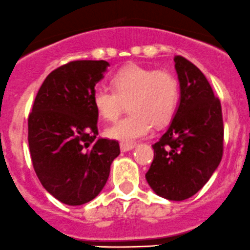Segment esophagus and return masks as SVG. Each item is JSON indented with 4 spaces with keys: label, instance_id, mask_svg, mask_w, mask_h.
Here are the masks:
<instances>
[{
    "label": "esophagus",
    "instance_id": "obj_1",
    "mask_svg": "<svg viewBox=\"0 0 250 250\" xmlns=\"http://www.w3.org/2000/svg\"><path fill=\"white\" fill-rule=\"evenodd\" d=\"M135 145H126V143H120V150L122 152H128V150L133 149Z\"/></svg>",
    "mask_w": 250,
    "mask_h": 250
}]
</instances>
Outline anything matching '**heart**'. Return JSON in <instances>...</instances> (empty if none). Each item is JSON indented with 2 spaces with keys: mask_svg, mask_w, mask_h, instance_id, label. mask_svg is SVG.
<instances>
[{
  "mask_svg": "<svg viewBox=\"0 0 250 250\" xmlns=\"http://www.w3.org/2000/svg\"><path fill=\"white\" fill-rule=\"evenodd\" d=\"M113 88L98 86L93 92V105L104 120H115L125 110L130 114L105 128V136L132 145L152 131L153 124L163 126L170 122L180 98L179 81L167 70L128 64L112 79Z\"/></svg>",
  "mask_w": 250,
  "mask_h": 250,
  "instance_id": "b5f03b06",
  "label": "heart"
}]
</instances>
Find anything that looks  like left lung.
Wrapping results in <instances>:
<instances>
[{
  "label": "left lung",
  "instance_id": "left-lung-1",
  "mask_svg": "<svg viewBox=\"0 0 250 250\" xmlns=\"http://www.w3.org/2000/svg\"><path fill=\"white\" fill-rule=\"evenodd\" d=\"M180 102L167 132L152 146L154 159L146 180L155 194L169 201L194 196L222 158L224 124L220 101L204 74L175 56Z\"/></svg>",
  "mask_w": 250,
  "mask_h": 250
}]
</instances>
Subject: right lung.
Instances as JSON below:
<instances>
[{"mask_svg": "<svg viewBox=\"0 0 250 250\" xmlns=\"http://www.w3.org/2000/svg\"><path fill=\"white\" fill-rule=\"evenodd\" d=\"M108 66L105 61H75L57 68L44 79L29 115L36 175L49 194L68 206L96 198L120 154L117 141L97 137L92 97Z\"/></svg>", "mask_w": 250, "mask_h": 250, "instance_id": "obj_1", "label": "right lung"}]
</instances>
